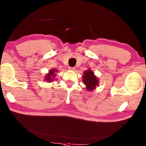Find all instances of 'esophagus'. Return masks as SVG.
Wrapping results in <instances>:
<instances>
[{"instance_id": "34e87169", "label": "esophagus", "mask_w": 146, "mask_h": 146, "mask_svg": "<svg viewBox=\"0 0 146 146\" xmlns=\"http://www.w3.org/2000/svg\"><path fill=\"white\" fill-rule=\"evenodd\" d=\"M69 70H71V71H74V70H75V68H74V67H69Z\"/></svg>"}]
</instances>
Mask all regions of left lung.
Here are the masks:
<instances>
[{
    "instance_id": "left-lung-1",
    "label": "left lung",
    "mask_w": 146,
    "mask_h": 146,
    "mask_svg": "<svg viewBox=\"0 0 146 146\" xmlns=\"http://www.w3.org/2000/svg\"><path fill=\"white\" fill-rule=\"evenodd\" d=\"M83 82L86 85V89L88 91H92L96 86L98 85L99 80L97 76L95 75L94 72L90 69L85 71L82 76Z\"/></svg>"
}]
</instances>
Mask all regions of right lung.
<instances>
[{
    "label": "right lung",
    "mask_w": 146,
    "mask_h": 146,
    "mask_svg": "<svg viewBox=\"0 0 146 146\" xmlns=\"http://www.w3.org/2000/svg\"><path fill=\"white\" fill-rule=\"evenodd\" d=\"M58 72V70L56 69H51L49 70L48 73L46 74L44 77V80L48 83L52 82L53 81L54 77L56 76V73Z\"/></svg>",
    "instance_id": "obj_1"
}]
</instances>
